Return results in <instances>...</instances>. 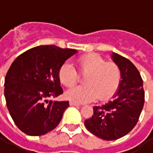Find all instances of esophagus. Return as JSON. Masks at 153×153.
Returning a JSON list of instances; mask_svg holds the SVG:
<instances>
[{
  "instance_id": "esophagus-1",
  "label": "esophagus",
  "mask_w": 153,
  "mask_h": 153,
  "mask_svg": "<svg viewBox=\"0 0 153 153\" xmlns=\"http://www.w3.org/2000/svg\"><path fill=\"white\" fill-rule=\"evenodd\" d=\"M70 106H80V104L79 103H78V102H73V101H70Z\"/></svg>"
}]
</instances>
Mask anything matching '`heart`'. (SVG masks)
Segmentation results:
<instances>
[{
  "label": "heart",
  "instance_id": "1",
  "mask_svg": "<svg viewBox=\"0 0 153 153\" xmlns=\"http://www.w3.org/2000/svg\"><path fill=\"white\" fill-rule=\"evenodd\" d=\"M78 72L83 77L84 85L68 90L65 96L77 102H87L97 97L101 101L111 98L118 90L121 81V70L117 64L106 61L94 53L86 54L77 60ZM58 77L60 82L68 88L79 81V74L69 62L60 66Z\"/></svg>",
  "mask_w": 153,
  "mask_h": 153
}]
</instances>
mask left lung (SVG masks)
<instances>
[{"instance_id": "1", "label": "left lung", "mask_w": 153, "mask_h": 153, "mask_svg": "<svg viewBox=\"0 0 153 153\" xmlns=\"http://www.w3.org/2000/svg\"><path fill=\"white\" fill-rule=\"evenodd\" d=\"M113 60L121 70L119 90L113 100L105 105L93 106L92 117L84 121L87 129L104 140H115L134 128L144 105L143 79L130 60L114 53Z\"/></svg>"}]
</instances>
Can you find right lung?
Masks as SVG:
<instances>
[{
  "label": "right lung",
  "instance_id": "add662e5",
  "mask_svg": "<svg viewBox=\"0 0 153 153\" xmlns=\"http://www.w3.org/2000/svg\"><path fill=\"white\" fill-rule=\"evenodd\" d=\"M77 51L54 45L38 46L19 55L5 78L6 106L16 126L30 136H41L59 125L69 102L51 98L63 93L58 72Z\"/></svg>",
  "mask_w": 153,
  "mask_h": 153
}]
</instances>
